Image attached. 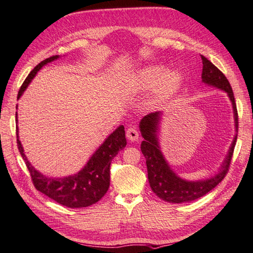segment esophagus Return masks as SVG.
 I'll list each match as a JSON object with an SVG mask.
<instances>
[{
  "instance_id": "1",
  "label": "esophagus",
  "mask_w": 253,
  "mask_h": 253,
  "mask_svg": "<svg viewBox=\"0 0 253 253\" xmlns=\"http://www.w3.org/2000/svg\"><path fill=\"white\" fill-rule=\"evenodd\" d=\"M126 138L129 139L132 142H134V141H138L139 139V132L136 131L135 127H129V129L126 130Z\"/></svg>"
}]
</instances>
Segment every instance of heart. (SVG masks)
<instances>
[{"label":"heart","mask_w":253,"mask_h":253,"mask_svg":"<svg viewBox=\"0 0 253 253\" xmlns=\"http://www.w3.org/2000/svg\"><path fill=\"white\" fill-rule=\"evenodd\" d=\"M183 74L179 70L168 71L163 64L145 65L131 78L129 88L133 93H147L156 88L150 100L152 108H161L180 91Z\"/></svg>","instance_id":"heart-1"}]
</instances>
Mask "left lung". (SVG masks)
Listing matches in <instances>:
<instances>
[{
	"label": "left lung",
	"mask_w": 253,
	"mask_h": 253,
	"mask_svg": "<svg viewBox=\"0 0 253 253\" xmlns=\"http://www.w3.org/2000/svg\"><path fill=\"white\" fill-rule=\"evenodd\" d=\"M202 60V82L208 85L213 86L227 93L233 108L234 126L236 132H238V111L232 87L230 85L228 79L214 64L201 55ZM162 112L150 113L140 121V131L144 141L141 143V151L147 160L148 179L150 187L157 196L167 202L171 203H184L197 200L210 192L215 188L227 174L230 162H231L234 145L237 142L238 134L234 135L233 141L230 147L227 157L221 165L218 173L208 179L198 181H188L175 173L166 160L161 151L160 143H159L158 132L160 129Z\"/></svg>",
	"instance_id": "8db88e82"
}]
</instances>
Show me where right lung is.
<instances>
[{"mask_svg":"<svg viewBox=\"0 0 253 253\" xmlns=\"http://www.w3.org/2000/svg\"><path fill=\"white\" fill-rule=\"evenodd\" d=\"M59 55L48 57L39 63L31 71V73L25 79V81L20 87L17 100L23 94V92L29 86L38 71L42 69L50 62L59 59ZM17 109V108H16ZM17 122V112L15 114ZM17 148L22 158L24 159L25 165L31 173L34 187L40 192L51 198L60 205L68 208H85L94 205L100 201L110 187V166L113 158L117 156L120 150H123L126 145V131L123 126H119L108 138L104 140L96 151L92 154L90 160L86 162L78 173L63 178H52L39 172L31 165L24 153L19 140V129L16 127Z\"/></svg>","mask_w":253,"mask_h":253,"instance_id":"1","label":"right lung"}]
</instances>
